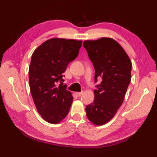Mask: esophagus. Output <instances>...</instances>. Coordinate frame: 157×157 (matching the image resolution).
<instances>
[{
  "mask_svg": "<svg viewBox=\"0 0 157 157\" xmlns=\"http://www.w3.org/2000/svg\"><path fill=\"white\" fill-rule=\"evenodd\" d=\"M83 94V92H75V94L77 95V96H78V97H79V96H82Z\"/></svg>",
  "mask_w": 157,
  "mask_h": 157,
  "instance_id": "obj_1",
  "label": "esophagus"
}]
</instances>
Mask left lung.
I'll return each instance as SVG.
<instances>
[{
    "label": "left lung",
    "mask_w": 157,
    "mask_h": 157,
    "mask_svg": "<svg viewBox=\"0 0 157 157\" xmlns=\"http://www.w3.org/2000/svg\"><path fill=\"white\" fill-rule=\"evenodd\" d=\"M84 47L95 69V82L102 81L94 90V99L86 107L92 123L102 125L117 112L131 81L132 64L129 56L119 43L111 38L86 40Z\"/></svg>",
    "instance_id": "obj_1"
}]
</instances>
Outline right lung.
Segmentation results:
<instances>
[{"instance_id": "1", "label": "right lung", "mask_w": 157, "mask_h": 157, "mask_svg": "<svg viewBox=\"0 0 157 157\" xmlns=\"http://www.w3.org/2000/svg\"><path fill=\"white\" fill-rule=\"evenodd\" d=\"M82 44V40L54 38L42 43L32 54L29 67L32 96L40 115L52 124L65 118L71 107V92L57 83L64 81L63 73L78 56Z\"/></svg>"}]
</instances>
